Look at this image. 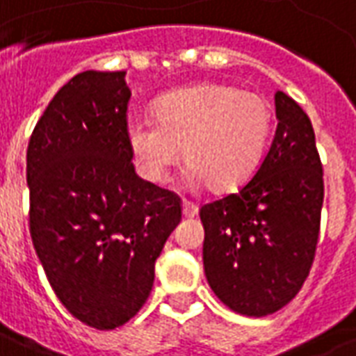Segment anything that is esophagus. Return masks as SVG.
I'll list each match as a JSON object with an SVG mask.
<instances>
[{"label": "esophagus", "mask_w": 356, "mask_h": 356, "mask_svg": "<svg viewBox=\"0 0 356 356\" xmlns=\"http://www.w3.org/2000/svg\"><path fill=\"white\" fill-rule=\"evenodd\" d=\"M196 213H198V206H196V204H193V202L183 200V216L194 217Z\"/></svg>", "instance_id": "obj_1"}]
</instances>
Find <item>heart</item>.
Returning a JSON list of instances; mask_svg holds the SVG:
<instances>
[{
  "label": "heart",
  "instance_id": "b5f03b06",
  "mask_svg": "<svg viewBox=\"0 0 356 356\" xmlns=\"http://www.w3.org/2000/svg\"><path fill=\"white\" fill-rule=\"evenodd\" d=\"M270 127L273 108L265 97L223 83H202L158 99L154 122L127 124V143L148 181L168 179L181 147L188 177L227 194L246 185L257 171Z\"/></svg>",
  "mask_w": 356,
  "mask_h": 356
}]
</instances>
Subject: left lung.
Returning <instances> with one entry per match:
<instances>
[{
    "label": "left lung",
    "mask_w": 356,
    "mask_h": 356,
    "mask_svg": "<svg viewBox=\"0 0 356 356\" xmlns=\"http://www.w3.org/2000/svg\"><path fill=\"white\" fill-rule=\"evenodd\" d=\"M275 139L254 177L204 204V273L234 313L267 316L298 296L313 265L324 200L311 120L276 91Z\"/></svg>",
    "instance_id": "obj_1"
}]
</instances>
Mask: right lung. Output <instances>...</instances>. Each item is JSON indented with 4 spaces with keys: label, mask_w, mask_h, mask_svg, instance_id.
Returning a JSON list of instances; mask_svg holds the SVG:
<instances>
[{
    "label": "right lung",
    "mask_w": 356,
    "mask_h": 356,
    "mask_svg": "<svg viewBox=\"0 0 356 356\" xmlns=\"http://www.w3.org/2000/svg\"><path fill=\"white\" fill-rule=\"evenodd\" d=\"M125 72L88 70L58 89L26 152L30 234L53 291L97 330L145 305L181 198L135 173Z\"/></svg>",
    "instance_id": "obj_1"
}]
</instances>
